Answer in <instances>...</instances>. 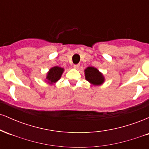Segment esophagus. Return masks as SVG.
I'll use <instances>...</instances> for the list:
<instances>
[{"mask_svg":"<svg viewBox=\"0 0 149 149\" xmlns=\"http://www.w3.org/2000/svg\"><path fill=\"white\" fill-rule=\"evenodd\" d=\"M79 66H80V64H74V65H73V68H74V69H78V68H79Z\"/></svg>","mask_w":149,"mask_h":149,"instance_id":"34e87169","label":"esophagus"}]
</instances>
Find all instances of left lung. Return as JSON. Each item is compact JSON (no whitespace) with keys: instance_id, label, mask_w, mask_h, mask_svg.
Instances as JSON below:
<instances>
[{"instance_id":"left-lung-1","label":"left lung","mask_w":149,"mask_h":149,"mask_svg":"<svg viewBox=\"0 0 149 149\" xmlns=\"http://www.w3.org/2000/svg\"><path fill=\"white\" fill-rule=\"evenodd\" d=\"M85 79L93 85H100L105 81L104 76L97 68L89 66L84 70Z\"/></svg>"}]
</instances>
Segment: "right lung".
Segmentation results:
<instances>
[{
	"label": "right lung",
	"instance_id": "obj_1",
	"mask_svg": "<svg viewBox=\"0 0 149 149\" xmlns=\"http://www.w3.org/2000/svg\"><path fill=\"white\" fill-rule=\"evenodd\" d=\"M64 71V68L59 67L57 66L52 67L49 69L48 72L47 73L45 78L46 82H47V83L50 85H54L60 79Z\"/></svg>",
	"mask_w": 149,
	"mask_h": 149
}]
</instances>
